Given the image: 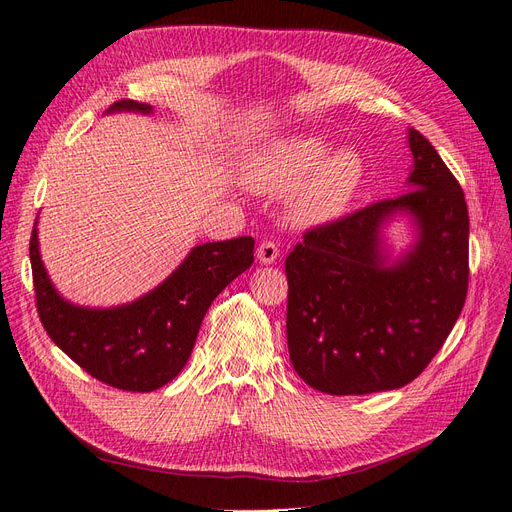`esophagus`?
I'll list each match as a JSON object with an SVG mask.
<instances>
[{
    "mask_svg": "<svg viewBox=\"0 0 512 512\" xmlns=\"http://www.w3.org/2000/svg\"><path fill=\"white\" fill-rule=\"evenodd\" d=\"M278 256H280V250L273 241H262L258 245V260L265 262V265H273V262L278 260Z\"/></svg>",
    "mask_w": 512,
    "mask_h": 512,
    "instance_id": "34e87169",
    "label": "esophagus"
}]
</instances>
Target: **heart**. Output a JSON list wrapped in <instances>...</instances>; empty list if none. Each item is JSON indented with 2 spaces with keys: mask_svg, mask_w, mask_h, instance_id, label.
Returning <instances> with one entry per match:
<instances>
[{
  "mask_svg": "<svg viewBox=\"0 0 512 512\" xmlns=\"http://www.w3.org/2000/svg\"><path fill=\"white\" fill-rule=\"evenodd\" d=\"M319 135H286L262 146L243 165L245 185L269 196L286 198V213L295 226L312 228L334 222L351 204L364 178L357 150H329Z\"/></svg>",
  "mask_w": 512,
  "mask_h": 512,
  "instance_id": "obj_1",
  "label": "heart"
}]
</instances>
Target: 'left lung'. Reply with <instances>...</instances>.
<instances>
[{
    "label": "left lung",
    "instance_id": "1",
    "mask_svg": "<svg viewBox=\"0 0 512 512\" xmlns=\"http://www.w3.org/2000/svg\"><path fill=\"white\" fill-rule=\"evenodd\" d=\"M407 137L411 191L308 230L286 258L290 362L325 394L403 388L431 364L463 310V189L420 131ZM398 212L412 217L419 239L390 261L380 230Z\"/></svg>",
    "mask_w": 512,
    "mask_h": 512
}]
</instances>
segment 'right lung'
<instances>
[{
	"label": "right lung",
	"mask_w": 512,
	"mask_h": 512,
	"mask_svg": "<svg viewBox=\"0 0 512 512\" xmlns=\"http://www.w3.org/2000/svg\"><path fill=\"white\" fill-rule=\"evenodd\" d=\"M112 112L153 114V107L124 99L107 109ZM36 224L30 260L40 323L88 375L127 392L159 390L185 368L213 299L254 262L252 237L202 243L144 297L116 308H84L51 284Z\"/></svg>",
	"instance_id": "add662e5"
}]
</instances>
